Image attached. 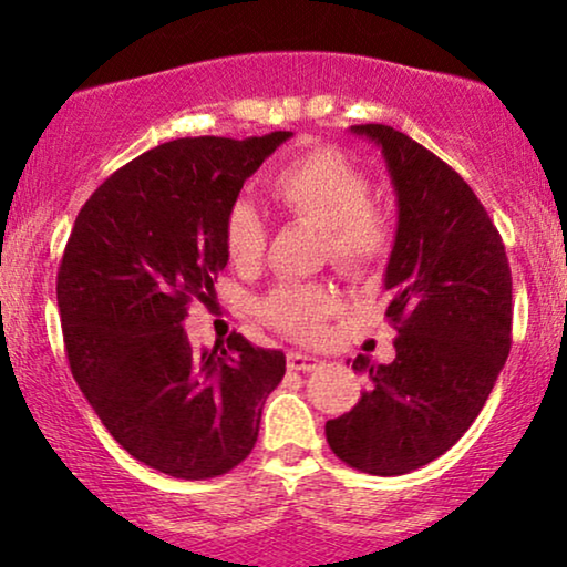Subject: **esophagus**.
I'll return each instance as SVG.
<instances>
[{
    "label": "esophagus",
    "instance_id": "obj_1",
    "mask_svg": "<svg viewBox=\"0 0 567 567\" xmlns=\"http://www.w3.org/2000/svg\"><path fill=\"white\" fill-rule=\"evenodd\" d=\"M286 367H289L291 371H315L322 367V361L317 359V355L289 351V355H286Z\"/></svg>",
    "mask_w": 567,
    "mask_h": 567
}]
</instances>
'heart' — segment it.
<instances>
[{
  "label": "heart",
  "mask_w": 567,
  "mask_h": 567,
  "mask_svg": "<svg viewBox=\"0 0 567 567\" xmlns=\"http://www.w3.org/2000/svg\"><path fill=\"white\" fill-rule=\"evenodd\" d=\"M268 193L289 219L322 229L332 266L348 276H369L390 258L392 221L371 206V181L336 150H315L291 159L268 181ZM231 266L252 268L266 252L268 231L258 212L237 200L221 227ZM338 297L322 284H281L260 299L258 312L270 328L297 340H312L336 312Z\"/></svg>",
  "instance_id": "1"
}]
</instances>
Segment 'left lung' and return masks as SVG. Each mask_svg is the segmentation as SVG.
<instances>
[{
  "label": "left lung",
  "instance_id": "left-lung-1",
  "mask_svg": "<svg viewBox=\"0 0 567 567\" xmlns=\"http://www.w3.org/2000/svg\"><path fill=\"white\" fill-rule=\"evenodd\" d=\"M351 131L382 146L398 190L384 274L398 355H355L367 390L324 423V436L348 467L390 477L449 452L491 398L511 351V268L498 229L456 169L384 123Z\"/></svg>",
  "mask_w": 567,
  "mask_h": 567
}]
</instances>
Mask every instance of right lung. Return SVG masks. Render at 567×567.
Returning a JSON list of instances; mask_svg holds the SVG:
<instances>
[{
	"label": "right lung",
	"instance_id": "obj_1",
	"mask_svg": "<svg viewBox=\"0 0 567 567\" xmlns=\"http://www.w3.org/2000/svg\"><path fill=\"white\" fill-rule=\"evenodd\" d=\"M289 136L154 146L92 193L64 247L56 299L69 369L111 436L169 477H219L247 460L286 374L281 351L239 332L196 353L183 322L227 266L229 206Z\"/></svg>",
	"mask_w": 567,
	"mask_h": 567
}]
</instances>
